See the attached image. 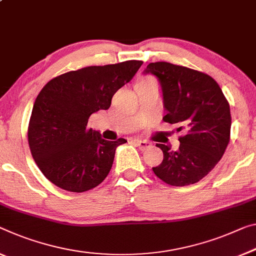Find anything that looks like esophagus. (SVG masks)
Segmentation results:
<instances>
[{
  "instance_id": "obj_1",
  "label": "esophagus",
  "mask_w": 256,
  "mask_h": 256,
  "mask_svg": "<svg viewBox=\"0 0 256 256\" xmlns=\"http://www.w3.org/2000/svg\"><path fill=\"white\" fill-rule=\"evenodd\" d=\"M134 142H135L137 146H138L142 151L144 150H148V148H150L152 146V144L150 143V142L148 140H134Z\"/></svg>"
}]
</instances>
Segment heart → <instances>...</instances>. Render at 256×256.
<instances>
[{"label":"heart","instance_id":"obj_1","mask_svg":"<svg viewBox=\"0 0 256 256\" xmlns=\"http://www.w3.org/2000/svg\"><path fill=\"white\" fill-rule=\"evenodd\" d=\"M148 80H151V78H144V80H142V81H148Z\"/></svg>","mask_w":256,"mask_h":256}]
</instances>
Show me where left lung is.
I'll list each match as a JSON object with an SVG mask.
<instances>
[{"instance_id": "8db88e82", "label": "left lung", "mask_w": 256, "mask_h": 256, "mask_svg": "<svg viewBox=\"0 0 256 256\" xmlns=\"http://www.w3.org/2000/svg\"><path fill=\"white\" fill-rule=\"evenodd\" d=\"M144 74H153L162 90L164 122L178 124L180 148L156 144L164 160L153 172L164 183L184 186L205 178L230 140V106L213 78L167 62H150Z\"/></svg>"}]
</instances>
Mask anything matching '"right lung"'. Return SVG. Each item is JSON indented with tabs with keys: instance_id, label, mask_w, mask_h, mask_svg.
<instances>
[{
	"instance_id": "obj_1",
	"label": "right lung",
	"mask_w": 256,
	"mask_h": 256,
	"mask_svg": "<svg viewBox=\"0 0 256 256\" xmlns=\"http://www.w3.org/2000/svg\"><path fill=\"white\" fill-rule=\"evenodd\" d=\"M143 64L127 60L70 70L50 80L38 94L28 126V144L43 175L70 192L96 188L108 175L124 138L110 142L87 129L89 116L108 110L114 94Z\"/></svg>"
}]
</instances>
